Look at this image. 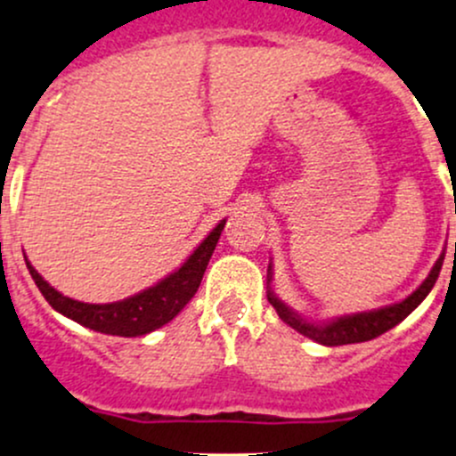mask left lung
I'll list each match as a JSON object with an SVG mask.
<instances>
[{"mask_svg": "<svg viewBox=\"0 0 456 456\" xmlns=\"http://www.w3.org/2000/svg\"><path fill=\"white\" fill-rule=\"evenodd\" d=\"M456 252V243H454ZM445 250L441 252V256L436 259V264L432 265L430 274L426 277V281L412 292V295L405 297L399 304L386 305V308L370 310V313H357V314H344V317H337L332 322L326 323H310L305 322L304 317H299L297 313H292L283 301L277 299L273 290L268 288V301L273 304V308L277 310V314L281 317V322H286L288 326L295 328L297 332H301L308 339L317 341V344L323 346H346V344H362V341H370L375 337L383 335L390 328H395L396 323L403 322L419 304L428 297V292L432 290V286L436 283V277L441 273V265H444ZM273 265H268V283L273 279V273H270Z\"/></svg>", "mask_w": 456, "mask_h": 456, "instance_id": "8db88e82", "label": "left lung"}]
</instances>
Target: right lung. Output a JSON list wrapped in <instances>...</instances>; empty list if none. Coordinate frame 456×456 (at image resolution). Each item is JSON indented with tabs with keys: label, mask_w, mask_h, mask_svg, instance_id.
Masks as SVG:
<instances>
[{
	"label": "right lung",
	"mask_w": 456,
	"mask_h": 456,
	"mask_svg": "<svg viewBox=\"0 0 456 456\" xmlns=\"http://www.w3.org/2000/svg\"><path fill=\"white\" fill-rule=\"evenodd\" d=\"M224 226H226V219H222L210 230L208 237L192 250V255L159 283L128 297V299L112 301V304H84V301L64 297L30 265L28 259H26V265H28L30 277L37 283L39 292L64 317L73 319L94 332H103V335L142 337L173 322L182 313L183 305L195 297L197 288L204 279L206 265L222 237Z\"/></svg>",
	"instance_id": "add662e5"
}]
</instances>
